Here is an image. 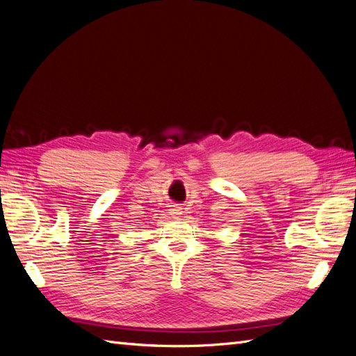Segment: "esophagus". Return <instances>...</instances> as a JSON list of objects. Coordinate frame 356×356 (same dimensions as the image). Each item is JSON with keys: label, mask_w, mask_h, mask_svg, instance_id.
<instances>
[{"label": "esophagus", "mask_w": 356, "mask_h": 356, "mask_svg": "<svg viewBox=\"0 0 356 356\" xmlns=\"http://www.w3.org/2000/svg\"><path fill=\"white\" fill-rule=\"evenodd\" d=\"M168 211H170V216H172L175 218L180 217V216H181V212H184V211H181V208H180L179 204H171Z\"/></svg>", "instance_id": "esophagus-1"}]
</instances>
